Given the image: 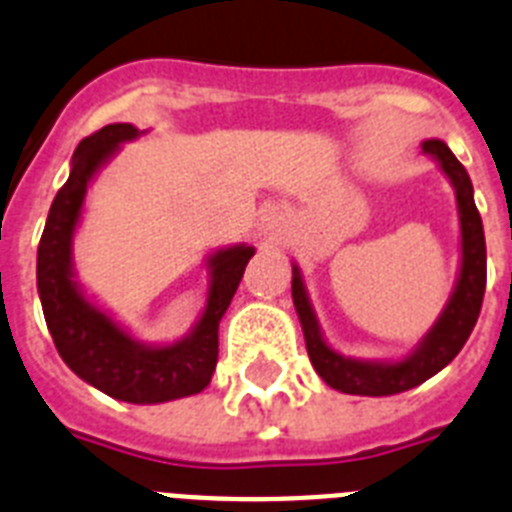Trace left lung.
<instances>
[{"label":"left lung","instance_id":"1","mask_svg":"<svg viewBox=\"0 0 512 512\" xmlns=\"http://www.w3.org/2000/svg\"><path fill=\"white\" fill-rule=\"evenodd\" d=\"M422 154L433 159L443 170L456 193V208H459L461 226V260L459 275L453 283V291L443 306L441 317L435 319L422 340L402 358L394 361H366L342 355L324 340L319 327L317 311L311 306L306 293L304 275L293 262L291 296L296 314H299L301 330H304L306 353L314 371L322 381L342 394H358V397H391L399 391L415 389L422 381H428L438 371L459 355L464 342L469 340L474 324H477L479 309H482L484 286H487V247H484L482 216L474 203V188H471L469 172L464 164L453 157V151L441 139H425L420 144Z\"/></svg>","mask_w":512,"mask_h":512}]
</instances>
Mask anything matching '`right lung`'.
I'll use <instances>...</instances> for the list:
<instances>
[{
    "label": "right lung",
    "instance_id": "add662e5",
    "mask_svg": "<svg viewBox=\"0 0 512 512\" xmlns=\"http://www.w3.org/2000/svg\"><path fill=\"white\" fill-rule=\"evenodd\" d=\"M144 133L131 123H113L77 146L71 172L53 198L38 244V296L56 350L79 379L121 402L162 404L193 397L211 384L219 361V322L255 247L231 244L208 255V291L201 317L188 335L164 345L133 337L82 291L74 270V234L87 190L121 146Z\"/></svg>",
    "mask_w": 512,
    "mask_h": 512
}]
</instances>
